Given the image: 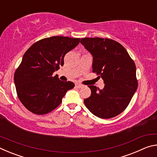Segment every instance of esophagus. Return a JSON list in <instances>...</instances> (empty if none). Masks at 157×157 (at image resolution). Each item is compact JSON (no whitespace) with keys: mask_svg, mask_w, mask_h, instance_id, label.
Here are the masks:
<instances>
[{"mask_svg":"<svg viewBox=\"0 0 157 157\" xmlns=\"http://www.w3.org/2000/svg\"><path fill=\"white\" fill-rule=\"evenodd\" d=\"M75 86L77 87V88H82V87L83 86V85L81 84H79V83H76Z\"/></svg>","mask_w":157,"mask_h":157,"instance_id":"34e87169","label":"esophagus"}]
</instances>
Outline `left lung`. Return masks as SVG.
Returning a JSON list of instances; mask_svg holds the SVG:
<instances>
[{
    "instance_id": "obj_1",
    "label": "left lung",
    "mask_w": 157,
    "mask_h": 157,
    "mask_svg": "<svg viewBox=\"0 0 157 157\" xmlns=\"http://www.w3.org/2000/svg\"><path fill=\"white\" fill-rule=\"evenodd\" d=\"M80 43L92 55L93 72L105 83L102 90L89 86L91 94L84 99L85 105L101 118L119 115L128 106L138 87L134 61L125 48L112 39L83 38Z\"/></svg>"
}]
</instances>
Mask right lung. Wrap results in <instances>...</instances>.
<instances>
[{"label":"right lung","mask_w":157,"mask_h":157,"mask_svg":"<svg viewBox=\"0 0 157 157\" xmlns=\"http://www.w3.org/2000/svg\"><path fill=\"white\" fill-rule=\"evenodd\" d=\"M79 40L51 36L36 41L25 52L14 80L18 97L28 110L38 115L49 113L75 86L73 82L61 81L52 74L63 65L66 54L78 46Z\"/></svg>","instance_id":"1"}]
</instances>
